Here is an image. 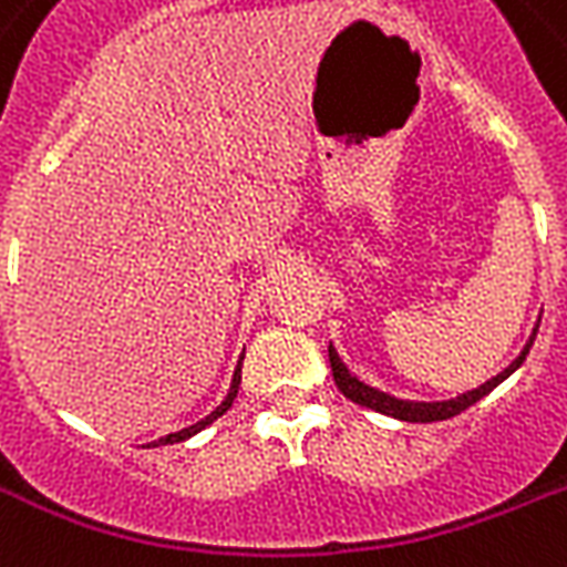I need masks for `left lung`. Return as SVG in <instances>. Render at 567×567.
<instances>
[{
    "instance_id": "left-lung-1",
    "label": "left lung",
    "mask_w": 567,
    "mask_h": 567,
    "mask_svg": "<svg viewBox=\"0 0 567 567\" xmlns=\"http://www.w3.org/2000/svg\"><path fill=\"white\" fill-rule=\"evenodd\" d=\"M538 323H542V318H538ZM535 332H538V327H533V336H529V341L524 344V351L517 353V360H514L512 365H505L496 378L485 380L482 386L466 389V392H461V395L446 401H410V399H395V395H389V392H380V389L362 383L357 374H351V369L341 362L339 351L330 344L332 378H336V386L341 389V395H344V399H351L353 404H362V408L378 410V413H383V416L401 419V422H443V419H452L457 416V413H464L466 408H473L475 401H482L487 392H494L505 378H512L514 371L524 365L526 353H529V348H533Z\"/></svg>"
}]
</instances>
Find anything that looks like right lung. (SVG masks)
<instances>
[{
  "label": "right lung",
  "mask_w": 567,
  "mask_h": 567,
  "mask_svg": "<svg viewBox=\"0 0 567 567\" xmlns=\"http://www.w3.org/2000/svg\"><path fill=\"white\" fill-rule=\"evenodd\" d=\"M240 365H244V353H240V360H237L235 378H231V386H228V395H226V399H223V404H219V408L210 410V413H207L205 419H198L196 425L181 427V431H175V434H166V437L154 440V443H148V446H172V443H184V440L196 437L198 431H205V427L210 425V422H216V419L223 416V413H226V410L231 408V404H235V399H237V389H240Z\"/></svg>",
  "instance_id": "right-lung-1"
}]
</instances>
